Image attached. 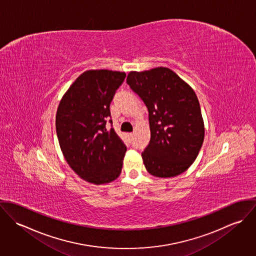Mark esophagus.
Returning a JSON list of instances; mask_svg holds the SVG:
<instances>
[{
    "label": "esophagus",
    "mask_w": 256,
    "mask_h": 256,
    "mask_svg": "<svg viewBox=\"0 0 256 256\" xmlns=\"http://www.w3.org/2000/svg\"><path fill=\"white\" fill-rule=\"evenodd\" d=\"M129 136L132 138V137L134 136V132H132V133H129Z\"/></svg>",
    "instance_id": "34e87169"
}]
</instances>
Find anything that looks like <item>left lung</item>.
I'll return each instance as SVG.
<instances>
[{
  "mask_svg": "<svg viewBox=\"0 0 256 256\" xmlns=\"http://www.w3.org/2000/svg\"><path fill=\"white\" fill-rule=\"evenodd\" d=\"M126 82L148 111L150 140L142 152L148 172L162 178L182 174L196 160L205 135L195 92L166 67L132 71Z\"/></svg>",
  "mask_w": 256,
  "mask_h": 256,
  "instance_id": "1",
  "label": "left lung"
}]
</instances>
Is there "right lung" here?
Here are the masks:
<instances>
[{"label":"right lung","mask_w":256,"mask_h":256,"mask_svg":"<svg viewBox=\"0 0 256 256\" xmlns=\"http://www.w3.org/2000/svg\"><path fill=\"white\" fill-rule=\"evenodd\" d=\"M125 76L124 72L106 69L86 71L59 104V145L70 168L88 182L110 183L121 174L127 148L114 129L108 130L106 125L110 102Z\"/></svg>","instance_id":"obj_1"}]
</instances>
